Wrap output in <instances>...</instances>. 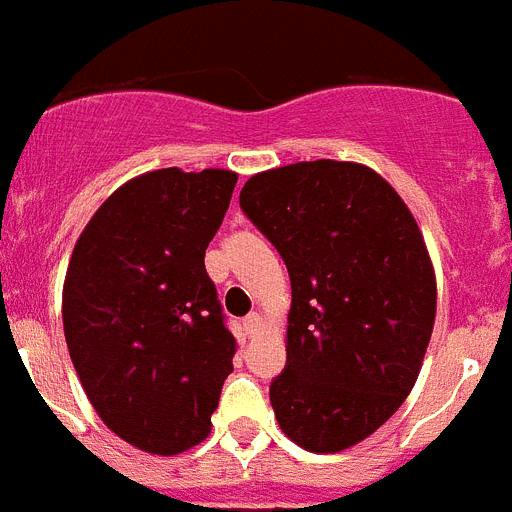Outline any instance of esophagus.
Listing matches in <instances>:
<instances>
[{"instance_id":"1","label":"esophagus","mask_w":512,"mask_h":512,"mask_svg":"<svg viewBox=\"0 0 512 512\" xmlns=\"http://www.w3.org/2000/svg\"><path fill=\"white\" fill-rule=\"evenodd\" d=\"M261 328H264V318H261L259 312H251L246 320H243V330H246L248 338H256L261 333Z\"/></svg>"}]
</instances>
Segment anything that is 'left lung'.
Masks as SVG:
<instances>
[{"instance_id":"left-lung-1","label":"left lung","mask_w":512,"mask_h":512,"mask_svg":"<svg viewBox=\"0 0 512 512\" xmlns=\"http://www.w3.org/2000/svg\"><path fill=\"white\" fill-rule=\"evenodd\" d=\"M241 207L292 282L287 366L271 382L284 436L336 454L372 436L415 387L436 320V271L413 212L354 161L253 174Z\"/></svg>"}]
</instances>
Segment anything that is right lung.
Instances as JSON below:
<instances>
[{"label": "right lung", "mask_w": 512, "mask_h": 512, "mask_svg": "<svg viewBox=\"0 0 512 512\" xmlns=\"http://www.w3.org/2000/svg\"><path fill=\"white\" fill-rule=\"evenodd\" d=\"M238 174L146 171L117 187L81 230L63 279V333L92 408L148 454H182L210 436L233 372L205 251Z\"/></svg>", "instance_id": "1"}]
</instances>
